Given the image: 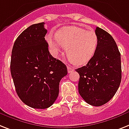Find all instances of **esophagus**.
Returning <instances> with one entry per match:
<instances>
[{
	"label": "esophagus",
	"instance_id": "obj_1",
	"mask_svg": "<svg viewBox=\"0 0 129 129\" xmlns=\"http://www.w3.org/2000/svg\"><path fill=\"white\" fill-rule=\"evenodd\" d=\"M67 68H68V73H71V72H72L74 70V68H72V67L69 66H68V67H67Z\"/></svg>",
	"mask_w": 129,
	"mask_h": 129
}]
</instances>
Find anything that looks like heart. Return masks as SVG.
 Here are the masks:
<instances>
[{
    "mask_svg": "<svg viewBox=\"0 0 129 129\" xmlns=\"http://www.w3.org/2000/svg\"><path fill=\"white\" fill-rule=\"evenodd\" d=\"M49 47L54 55H57L61 48H66V55L70 60L77 66L84 65L95 54L98 37L93 30H85L77 26H67L56 32L55 38L47 36Z\"/></svg>",
    "mask_w": 129,
    "mask_h": 129,
    "instance_id": "heart-1",
    "label": "heart"
}]
</instances>
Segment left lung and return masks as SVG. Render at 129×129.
<instances>
[{
  "label": "left lung",
  "mask_w": 129,
  "mask_h": 129,
  "mask_svg": "<svg viewBox=\"0 0 129 129\" xmlns=\"http://www.w3.org/2000/svg\"><path fill=\"white\" fill-rule=\"evenodd\" d=\"M98 44L86 66L76 69L79 74V93L93 106H101L113 98L121 81V54L113 38L97 27Z\"/></svg>",
  "instance_id": "1"
}]
</instances>
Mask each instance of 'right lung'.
<instances>
[{"label":"right lung","instance_id":"right-lung-1","mask_svg":"<svg viewBox=\"0 0 129 129\" xmlns=\"http://www.w3.org/2000/svg\"><path fill=\"white\" fill-rule=\"evenodd\" d=\"M44 22L31 25L16 38L12 50L10 72L20 99L34 109H46L59 94L66 66L54 58L45 40Z\"/></svg>","mask_w":129,"mask_h":129}]
</instances>
